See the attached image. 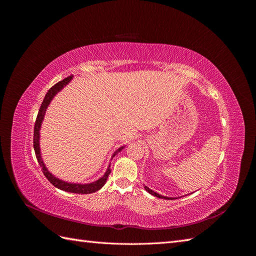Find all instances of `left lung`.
Here are the masks:
<instances>
[{"instance_id":"left-lung-1","label":"left lung","mask_w":256,"mask_h":256,"mask_svg":"<svg viewBox=\"0 0 256 256\" xmlns=\"http://www.w3.org/2000/svg\"><path fill=\"white\" fill-rule=\"evenodd\" d=\"M145 190L148 192V193H150V194H152L154 196H156V198H164V200H173L172 198H168V196H162L161 194H159V193H157V192H154V191H152V190H150L148 187H146L145 186Z\"/></svg>"}]
</instances>
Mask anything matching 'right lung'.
Here are the masks:
<instances>
[{
	"instance_id": "obj_1",
	"label": "right lung",
	"mask_w": 256,
	"mask_h": 256,
	"mask_svg": "<svg viewBox=\"0 0 256 256\" xmlns=\"http://www.w3.org/2000/svg\"><path fill=\"white\" fill-rule=\"evenodd\" d=\"M72 76H67L66 79L58 82L56 85H53V86L48 90L47 94H46V96L44 98V102L40 106V111H38L37 118H36L35 126H34V138H33V140H34L33 141L34 142V150H35L37 161H38V164H40V166L42 168V171L44 175L47 177V180L54 186V187H56L60 190L67 191V192H72V193H79V194H80V193H81V194H90V193L96 192V191L100 190L104 187V184H106L108 177H109V175L111 173V170H110L111 164H109V166H108V170L106 171L104 175L102 177H100L99 180H96V182H92L90 184H72V182L60 180L54 175H52L48 171V168H46L44 161L42 159V154H40V127H42V122L44 118L46 110H47V108L50 104L53 97L56 96L62 88L66 86V85L72 81ZM124 147H125V146H122V147H120L118 150H115L112 158L115 156L116 154H118L122 150H124Z\"/></svg>"
}]
</instances>
